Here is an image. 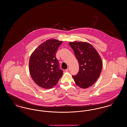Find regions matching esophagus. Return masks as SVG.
<instances>
[{
  "instance_id": "esophagus-1",
  "label": "esophagus",
  "mask_w": 127,
  "mask_h": 127,
  "mask_svg": "<svg viewBox=\"0 0 127 127\" xmlns=\"http://www.w3.org/2000/svg\"><path fill=\"white\" fill-rule=\"evenodd\" d=\"M69 69H69V68H68L67 69H66L65 70V71H66V72H69Z\"/></svg>"
}]
</instances>
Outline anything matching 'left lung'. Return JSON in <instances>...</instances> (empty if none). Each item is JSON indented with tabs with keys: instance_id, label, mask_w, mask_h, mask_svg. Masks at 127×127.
<instances>
[{
	"instance_id": "obj_1",
	"label": "left lung",
	"mask_w": 127,
	"mask_h": 127,
	"mask_svg": "<svg viewBox=\"0 0 127 127\" xmlns=\"http://www.w3.org/2000/svg\"><path fill=\"white\" fill-rule=\"evenodd\" d=\"M79 65L78 73L72 75L76 85L82 88L92 86L100 76L102 61L99 54L90 43L85 42H70Z\"/></svg>"
}]
</instances>
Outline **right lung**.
Returning a JSON list of instances; mask_svg holds the SVG:
<instances>
[{"label": "right lung", "mask_w": 127, "mask_h": 127, "mask_svg": "<svg viewBox=\"0 0 127 127\" xmlns=\"http://www.w3.org/2000/svg\"><path fill=\"white\" fill-rule=\"evenodd\" d=\"M63 41L50 39L41 43L32 54L29 61L31 75L39 86L49 89L55 86L63 74L56 53Z\"/></svg>", "instance_id": "obj_1"}]
</instances>
